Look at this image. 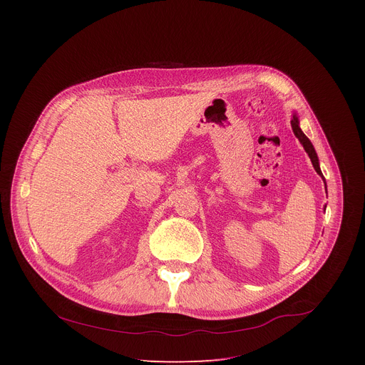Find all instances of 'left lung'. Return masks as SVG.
Wrapping results in <instances>:
<instances>
[{"label":"left lung","instance_id":"left-lung-1","mask_svg":"<svg viewBox=\"0 0 365 365\" xmlns=\"http://www.w3.org/2000/svg\"><path fill=\"white\" fill-rule=\"evenodd\" d=\"M290 124H292V130H293L294 135L297 137V140H299L300 144L303 145L304 151L307 153L312 165H314V169L317 170V173H318V175L324 179V182H325V178H324L322 170H321V166H319V159H318V154H317V151H315V147H314V144L310 143V140L304 135V133L302 131V128H300V125H299V117H297L296 113L293 114V118H292ZM325 190H327V182H325ZM327 193H328V192H327ZM324 210H327V205L324 206Z\"/></svg>","mask_w":365,"mask_h":365}]
</instances>
